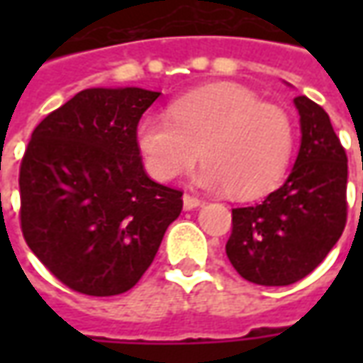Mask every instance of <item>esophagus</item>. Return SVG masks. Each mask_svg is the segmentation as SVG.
Instances as JSON below:
<instances>
[{
	"label": "esophagus",
	"mask_w": 363,
	"mask_h": 363,
	"mask_svg": "<svg viewBox=\"0 0 363 363\" xmlns=\"http://www.w3.org/2000/svg\"><path fill=\"white\" fill-rule=\"evenodd\" d=\"M202 204V200L196 196H190V194H184L182 196V206H184V210H194L198 206Z\"/></svg>",
	"instance_id": "34e87169"
}]
</instances>
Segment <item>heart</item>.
Masks as SVG:
<instances>
[{"label": "heart", "mask_w": 363, "mask_h": 363, "mask_svg": "<svg viewBox=\"0 0 363 363\" xmlns=\"http://www.w3.org/2000/svg\"><path fill=\"white\" fill-rule=\"evenodd\" d=\"M135 145L147 173L173 181L202 155L196 182L228 190L239 200L264 196L278 186L294 150V126L276 104L235 83L190 91L169 114L147 112L135 124Z\"/></svg>", "instance_id": "obj_1"}]
</instances>
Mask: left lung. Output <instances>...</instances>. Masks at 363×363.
<instances>
[{"label": "left lung", "instance_id": "1", "mask_svg": "<svg viewBox=\"0 0 363 363\" xmlns=\"http://www.w3.org/2000/svg\"><path fill=\"white\" fill-rule=\"evenodd\" d=\"M294 104L301 142L291 173L260 204L233 210L225 245L233 268L259 286H289L305 278L346 225V151L323 106L305 95Z\"/></svg>", "mask_w": 363, "mask_h": 363}]
</instances>
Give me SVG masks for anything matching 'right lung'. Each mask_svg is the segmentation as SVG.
Returning a JSON list of instances; mask_svg holds the SVG:
<instances>
[{"instance_id":"1","label":"right lung","mask_w":363,"mask_h":363,"mask_svg":"<svg viewBox=\"0 0 363 363\" xmlns=\"http://www.w3.org/2000/svg\"><path fill=\"white\" fill-rule=\"evenodd\" d=\"M159 91L91 87L35 128L21 163V229L60 281L118 296L150 268L182 192L151 181L135 124Z\"/></svg>"}]
</instances>
